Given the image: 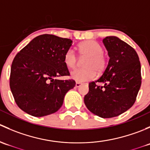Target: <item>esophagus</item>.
Returning <instances> with one entry per match:
<instances>
[{
  "label": "esophagus",
  "mask_w": 150,
  "mask_h": 150,
  "mask_svg": "<svg viewBox=\"0 0 150 150\" xmlns=\"http://www.w3.org/2000/svg\"><path fill=\"white\" fill-rule=\"evenodd\" d=\"M81 85H82V83H81L76 82V83H75V86H76V87H80V86H81Z\"/></svg>",
  "instance_id": "obj_1"
}]
</instances>
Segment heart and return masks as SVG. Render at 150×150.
I'll list each match as a JSON object with an SVG mask.
<instances>
[{
    "label": "heart",
    "instance_id": "1",
    "mask_svg": "<svg viewBox=\"0 0 150 150\" xmlns=\"http://www.w3.org/2000/svg\"><path fill=\"white\" fill-rule=\"evenodd\" d=\"M78 48L81 55L88 56V58L84 64L86 68L72 70L70 73L71 78L78 82L91 81L96 77V72L100 73L106 67L107 59L103 54V47L98 42L91 40L81 43ZM64 61L68 67L74 68L76 66L78 58L72 48L67 51Z\"/></svg>",
    "mask_w": 150,
    "mask_h": 150
}]
</instances>
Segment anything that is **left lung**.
<instances>
[{
  "label": "left lung",
  "mask_w": 150,
  "mask_h": 150,
  "mask_svg": "<svg viewBox=\"0 0 150 150\" xmlns=\"http://www.w3.org/2000/svg\"><path fill=\"white\" fill-rule=\"evenodd\" d=\"M103 43L110 57L108 65L97 81L89 83L84 103L96 115L110 118L135 102L142 83L141 64L135 50L119 38L107 36Z\"/></svg>",
  "instance_id": "8db88e82"
}]
</instances>
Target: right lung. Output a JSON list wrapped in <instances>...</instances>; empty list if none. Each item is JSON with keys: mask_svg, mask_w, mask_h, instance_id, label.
<instances>
[{"mask_svg": "<svg viewBox=\"0 0 150 150\" xmlns=\"http://www.w3.org/2000/svg\"><path fill=\"white\" fill-rule=\"evenodd\" d=\"M72 44L70 39L44 34L35 38L13 59L10 88L18 107L30 115L43 117L58 111L64 96L73 88L64 54Z\"/></svg>", "mask_w": 150, "mask_h": 150, "instance_id": "right-lung-1", "label": "right lung"}]
</instances>
